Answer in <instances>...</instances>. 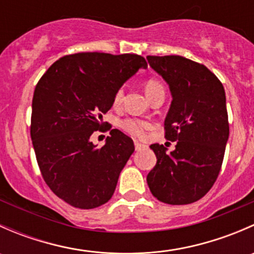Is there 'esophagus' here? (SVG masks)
<instances>
[{
  "instance_id": "esophagus-1",
  "label": "esophagus",
  "mask_w": 254,
  "mask_h": 254,
  "mask_svg": "<svg viewBox=\"0 0 254 254\" xmlns=\"http://www.w3.org/2000/svg\"><path fill=\"white\" fill-rule=\"evenodd\" d=\"M145 147H146V146L143 145V143H140V142L135 141V150H136V151H141Z\"/></svg>"
}]
</instances>
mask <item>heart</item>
I'll list each match as a JSON object with an SVG mask.
<instances>
[{
	"instance_id": "1",
	"label": "heart",
	"mask_w": 254,
	"mask_h": 254,
	"mask_svg": "<svg viewBox=\"0 0 254 254\" xmlns=\"http://www.w3.org/2000/svg\"><path fill=\"white\" fill-rule=\"evenodd\" d=\"M145 92L147 97L150 98L153 94L158 93V92H165V87H163L162 82L157 78H148L145 83ZM124 98V91L123 88H119L115 92L114 96V104L115 106H120ZM120 129L124 130L127 134L131 135L135 137H142L145 131L147 130L148 124L143 120L135 119V118H127V119L122 120L119 123Z\"/></svg>"
}]
</instances>
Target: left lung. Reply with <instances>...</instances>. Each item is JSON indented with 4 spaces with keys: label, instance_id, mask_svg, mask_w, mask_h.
<instances>
[{
    "label": "left lung",
    "instance_id": "left-lung-1",
    "mask_svg": "<svg viewBox=\"0 0 254 254\" xmlns=\"http://www.w3.org/2000/svg\"><path fill=\"white\" fill-rule=\"evenodd\" d=\"M147 61L170 86L165 137L177 141L171 153L163 145L150 146L157 162L146 178L148 188L162 203H194L221 170L230 132L224 86L206 66L183 56H147Z\"/></svg>",
    "mask_w": 254,
    "mask_h": 254
}]
</instances>
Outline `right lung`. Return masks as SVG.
Instances as JSON below:
<instances>
[{"mask_svg":"<svg viewBox=\"0 0 254 254\" xmlns=\"http://www.w3.org/2000/svg\"><path fill=\"white\" fill-rule=\"evenodd\" d=\"M141 67L147 63L136 54L78 53L59 59L38 82L33 147L45 183L71 206L94 209L114 194L134 142L118 129L101 148L89 139L109 127L103 114L112 108L115 92Z\"/></svg>","mask_w":254,"mask_h":254,"instance_id":"right-lung-1","label":"right lung"}]
</instances>
